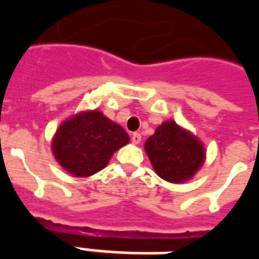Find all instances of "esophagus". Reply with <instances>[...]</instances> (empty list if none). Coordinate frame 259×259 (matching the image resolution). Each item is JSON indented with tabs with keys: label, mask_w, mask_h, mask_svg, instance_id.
I'll use <instances>...</instances> for the list:
<instances>
[{
	"label": "esophagus",
	"mask_w": 259,
	"mask_h": 259,
	"mask_svg": "<svg viewBox=\"0 0 259 259\" xmlns=\"http://www.w3.org/2000/svg\"><path fill=\"white\" fill-rule=\"evenodd\" d=\"M140 141H141L140 133H133V135H132V143H133V144H140Z\"/></svg>",
	"instance_id": "obj_1"
}]
</instances>
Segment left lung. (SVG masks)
<instances>
[{
  "label": "left lung",
  "instance_id": "obj_1",
  "mask_svg": "<svg viewBox=\"0 0 259 259\" xmlns=\"http://www.w3.org/2000/svg\"><path fill=\"white\" fill-rule=\"evenodd\" d=\"M144 148L158 176L170 183L190 180L205 161L202 143L174 120L158 126Z\"/></svg>",
  "mask_w": 259,
  "mask_h": 259
}]
</instances>
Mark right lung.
<instances>
[{
  "label": "right lung",
  "mask_w": 259,
  "mask_h": 259,
  "mask_svg": "<svg viewBox=\"0 0 259 259\" xmlns=\"http://www.w3.org/2000/svg\"><path fill=\"white\" fill-rule=\"evenodd\" d=\"M129 140L123 127L104 113L85 111L59 126L51 148L55 159L68 174L87 178L105 168L113 152Z\"/></svg>",
  "instance_id": "obj_1"
}]
</instances>
